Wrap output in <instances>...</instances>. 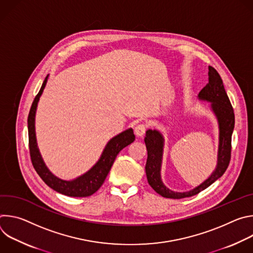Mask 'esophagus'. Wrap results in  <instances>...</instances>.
Returning a JSON list of instances; mask_svg holds the SVG:
<instances>
[{
	"instance_id": "esophagus-1",
	"label": "esophagus",
	"mask_w": 253,
	"mask_h": 253,
	"mask_svg": "<svg viewBox=\"0 0 253 253\" xmlns=\"http://www.w3.org/2000/svg\"><path fill=\"white\" fill-rule=\"evenodd\" d=\"M146 129H147L146 124L140 123V124H138V125L135 127V134H136L138 137H142L144 134H145Z\"/></svg>"
}]
</instances>
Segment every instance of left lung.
Returning a JSON list of instances; mask_svg holds the SVG:
<instances>
[{
	"instance_id": "obj_1",
	"label": "left lung",
	"mask_w": 253,
	"mask_h": 253,
	"mask_svg": "<svg viewBox=\"0 0 253 253\" xmlns=\"http://www.w3.org/2000/svg\"><path fill=\"white\" fill-rule=\"evenodd\" d=\"M208 83L199 92V98L211 102V108L219 123V150L218 162L212 175L198 187L188 192H174L168 189L161 181L160 169L163 152V138L156 130H147L144 139L147 148L146 175L149 185L161 196L172 199H181L198 194L209 187L226 171L231 158V136L234 129V111L230 100L224 89L223 81L213 67L209 66Z\"/></svg>"
}]
</instances>
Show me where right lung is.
I'll list each match as a JSON object with an SVG mask.
<instances>
[{
  "label": "right lung",
  "instance_id": "add662e5",
  "mask_svg": "<svg viewBox=\"0 0 253 253\" xmlns=\"http://www.w3.org/2000/svg\"><path fill=\"white\" fill-rule=\"evenodd\" d=\"M47 78H45L39 93L36 95L28 116V132H29V150L32 164L43 181L55 191L72 197H87L94 194L104 183L109 173L118 153L130 143L135 140V135L132 128L125 130L119 135L113 137L106 145L98 162L84 175L79 178L65 181L54 176L46 167L39 153L37 142L35 136V113L39 98L46 86Z\"/></svg>",
  "mask_w": 253,
  "mask_h": 253
}]
</instances>
